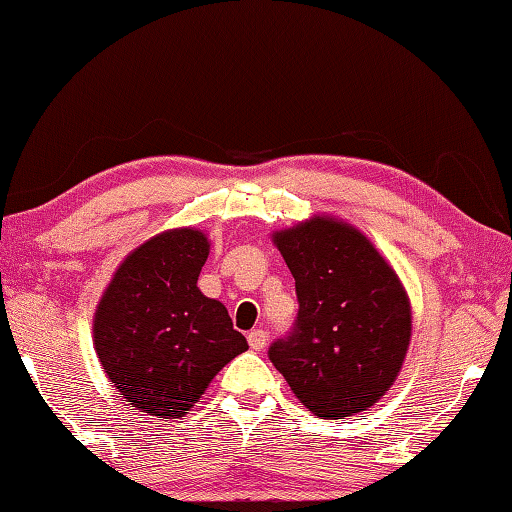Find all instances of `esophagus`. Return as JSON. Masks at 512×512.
I'll use <instances>...</instances> for the list:
<instances>
[{"instance_id": "1", "label": "esophagus", "mask_w": 512, "mask_h": 512, "mask_svg": "<svg viewBox=\"0 0 512 512\" xmlns=\"http://www.w3.org/2000/svg\"><path fill=\"white\" fill-rule=\"evenodd\" d=\"M248 346L253 350H262L266 346V333L262 328H255L248 333Z\"/></svg>"}]
</instances>
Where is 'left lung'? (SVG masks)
Instances as JSON below:
<instances>
[{
  "mask_svg": "<svg viewBox=\"0 0 512 512\" xmlns=\"http://www.w3.org/2000/svg\"><path fill=\"white\" fill-rule=\"evenodd\" d=\"M273 239L299 310L288 335L270 344V362L317 417L362 413L393 386L410 342V304L395 270L359 230L326 217Z\"/></svg>",
  "mask_w": 512,
  "mask_h": 512,
  "instance_id": "obj_1",
  "label": "left lung"
}]
</instances>
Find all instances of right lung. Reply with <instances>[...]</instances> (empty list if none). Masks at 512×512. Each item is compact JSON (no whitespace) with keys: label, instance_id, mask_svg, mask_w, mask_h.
Listing matches in <instances>:
<instances>
[{"label":"right lung","instance_id":"add662e5","mask_svg":"<svg viewBox=\"0 0 512 512\" xmlns=\"http://www.w3.org/2000/svg\"><path fill=\"white\" fill-rule=\"evenodd\" d=\"M208 239L193 228L148 239L117 268L95 313V350L142 413L184 417L210 379L248 348L224 304L197 288Z\"/></svg>","mask_w":512,"mask_h":512}]
</instances>
